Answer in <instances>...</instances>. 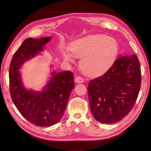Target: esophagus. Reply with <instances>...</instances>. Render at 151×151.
<instances>
[{"mask_svg": "<svg viewBox=\"0 0 151 151\" xmlns=\"http://www.w3.org/2000/svg\"><path fill=\"white\" fill-rule=\"evenodd\" d=\"M76 82L77 83H83L84 82V79L82 77L77 76L76 78Z\"/></svg>", "mask_w": 151, "mask_h": 151, "instance_id": "obj_1", "label": "esophagus"}]
</instances>
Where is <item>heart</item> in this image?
Here are the masks:
<instances>
[{
    "mask_svg": "<svg viewBox=\"0 0 151 151\" xmlns=\"http://www.w3.org/2000/svg\"><path fill=\"white\" fill-rule=\"evenodd\" d=\"M118 50L116 41L104 35L86 36L72 42L70 53H63L67 62H74V56L81 58L80 67L84 74L99 76L106 72L115 62Z\"/></svg>",
    "mask_w": 151,
    "mask_h": 151,
    "instance_id": "obj_1",
    "label": "heart"
}]
</instances>
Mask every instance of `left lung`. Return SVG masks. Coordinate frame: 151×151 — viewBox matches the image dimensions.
I'll use <instances>...</instances> for the list:
<instances>
[{
  "mask_svg": "<svg viewBox=\"0 0 151 151\" xmlns=\"http://www.w3.org/2000/svg\"><path fill=\"white\" fill-rule=\"evenodd\" d=\"M140 85L137 57L132 54L118 57L106 73L89 82V101L94 118L108 124L123 119L134 107Z\"/></svg>",
  "mask_w": 151,
  "mask_h": 151,
  "instance_id": "8db88e82",
  "label": "left lung"
}]
</instances>
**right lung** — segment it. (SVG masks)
<instances>
[{"label": "right lung", "mask_w": 151, "mask_h": 151, "mask_svg": "<svg viewBox=\"0 0 151 151\" xmlns=\"http://www.w3.org/2000/svg\"><path fill=\"white\" fill-rule=\"evenodd\" d=\"M51 37L28 38L14 53L9 67V89L12 101L24 118L38 127H49L61 120L75 84L70 71L52 72V77L40 92L27 90L22 84L21 65L42 51Z\"/></svg>", "instance_id": "add662e5"}]
</instances>
